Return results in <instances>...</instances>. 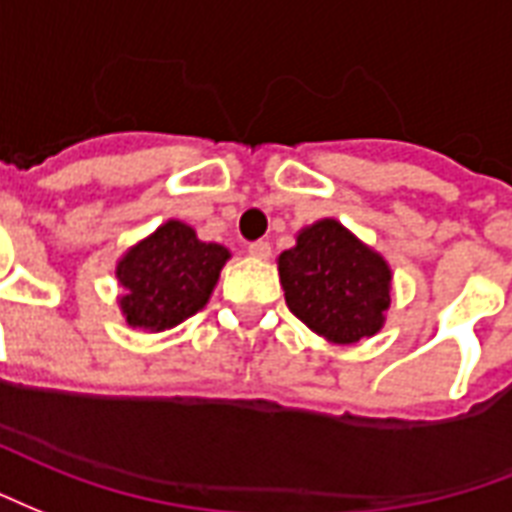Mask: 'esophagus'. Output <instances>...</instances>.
<instances>
[{
	"mask_svg": "<svg viewBox=\"0 0 512 512\" xmlns=\"http://www.w3.org/2000/svg\"><path fill=\"white\" fill-rule=\"evenodd\" d=\"M248 253H251L253 259H270V242L264 240H256V242H248Z\"/></svg>",
	"mask_w": 512,
	"mask_h": 512,
	"instance_id": "1",
	"label": "esophagus"
}]
</instances>
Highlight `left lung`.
Wrapping results in <instances>:
<instances>
[{
  "label": "left lung",
  "instance_id": "1",
  "mask_svg": "<svg viewBox=\"0 0 512 512\" xmlns=\"http://www.w3.org/2000/svg\"><path fill=\"white\" fill-rule=\"evenodd\" d=\"M289 311L333 343L374 335L390 305V270L338 220H319L278 259Z\"/></svg>",
  "mask_w": 512,
  "mask_h": 512
}]
</instances>
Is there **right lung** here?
Segmentation results:
<instances>
[{"instance_id": "1", "label": "right lung", "mask_w": 512, "mask_h": 512, "mask_svg": "<svg viewBox=\"0 0 512 512\" xmlns=\"http://www.w3.org/2000/svg\"><path fill=\"white\" fill-rule=\"evenodd\" d=\"M226 259V248L201 242L185 223L169 220L160 226L149 240L130 248L117 267L125 289L119 305L130 327L166 330L201 311Z\"/></svg>"}]
</instances>
